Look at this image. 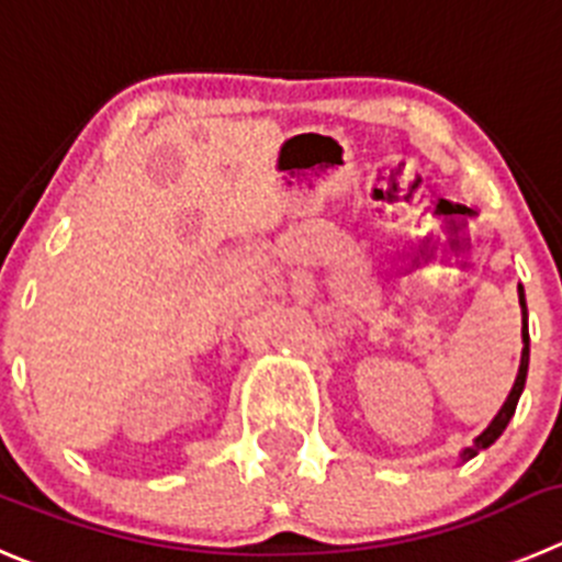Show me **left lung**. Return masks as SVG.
Returning <instances> with one entry per match:
<instances>
[{"instance_id": "left-lung-1", "label": "left lung", "mask_w": 562, "mask_h": 562, "mask_svg": "<svg viewBox=\"0 0 562 562\" xmlns=\"http://www.w3.org/2000/svg\"><path fill=\"white\" fill-rule=\"evenodd\" d=\"M518 302H521V316H524V329H521V335H524V352H521V366H518V376H516V382H513L510 396H507V402H505V405H502V411L496 413V418H494V422H491V427H487L485 432H482L480 438L474 440V447H469V449H465V452H463L465 460H471V458H474V454H480L482 449L491 447V443H494V440L499 438L502 432H505V427H507V424H510L513 413H516L518 396H521V391H524V382H527V369H529V329H527V299H524V288H521V285H518Z\"/></svg>"}]
</instances>
